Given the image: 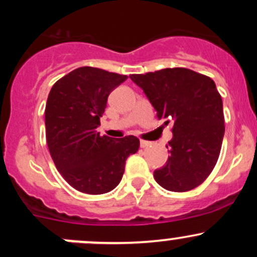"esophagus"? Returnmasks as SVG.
<instances>
[{"label": "esophagus", "mask_w": 257, "mask_h": 257, "mask_svg": "<svg viewBox=\"0 0 257 257\" xmlns=\"http://www.w3.org/2000/svg\"><path fill=\"white\" fill-rule=\"evenodd\" d=\"M148 145H150L149 142H147V141H141V147H142V148L148 147Z\"/></svg>", "instance_id": "1"}]
</instances>
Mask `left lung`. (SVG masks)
<instances>
[{
  "mask_svg": "<svg viewBox=\"0 0 257 257\" xmlns=\"http://www.w3.org/2000/svg\"><path fill=\"white\" fill-rule=\"evenodd\" d=\"M129 77L143 89L158 119L174 123L170 157L154 172L157 183L178 193L199 186L216 164L225 133L221 95L214 80L188 68Z\"/></svg>",
  "mask_w": 257,
  "mask_h": 257,
  "instance_id": "obj_1",
  "label": "left lung"
}]
</instances>
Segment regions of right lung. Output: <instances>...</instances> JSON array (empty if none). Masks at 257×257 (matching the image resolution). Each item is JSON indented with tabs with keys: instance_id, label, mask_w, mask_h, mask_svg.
<instances>
[{
	"instance_id": "right-lung-1",
	"label": "right lung",
	"mask_w": 257,
	"mask_h": 257,
	"mask_svg": "<svg viewBox=\"0 0 257 257\" xmlns=\"http://www.w3.org/2000/svg\"><path fill=\"white\" fill-rule=\"evenodd\" d=\"M128 77L93 67H80L57 80L45 110L46 138L54 165L67 183L82 193L113 190L123 177L139 139L110 138L97 132L108 95Z\"/></svg>"
}]
</instances>
